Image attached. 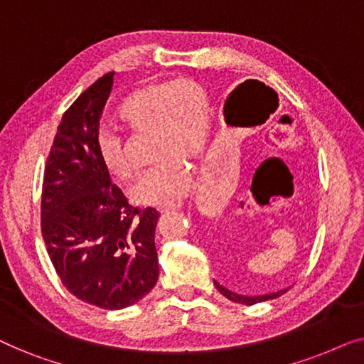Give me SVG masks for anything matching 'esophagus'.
<instances>
[{"mask_svg":"<svg viewBox=\"0 0 364 364\" xmlns=\"http://www.w3.org/2000/svg\"><path fill=\"white\" fill-rule=\"evenodd\" d=\"M178 207H181V205H162V207H159V208H157V212H161V213H168V212L178 210Z\"/></svg>","mask_w":364,"mask_h":364,"instance_id":"obj_1","label":"esophagus"}]
</instances>
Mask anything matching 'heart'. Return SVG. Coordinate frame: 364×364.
<instances>
[{"instance_id": "obj_1", "label": "heart", "mask_w": 364, "mask_h": 364, "mask_svg": "<svg viewBox=\"0 0 364 364\" xmlns=\"http://www.w3.org/2000/svg\"><path fill=\"white\" fill-rule=\"evenodd\" d=\"M117 122L129 134H151L156 166L144 172L131 188L141 205H173L191 187L188 166L198 157L208 129V99L200 84L191 79L149 84L129 94L117 109ZM97 154L104 171L116 181H129V164L121 137L102 132Z\"/></svg>"}]
</instances>
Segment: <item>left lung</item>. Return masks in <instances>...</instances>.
<instances>
[{
  "label": "left lung",
  "instance_id": "1",
  "mask_svg": "<svg viewBox=\"0 0 364 364\" xmlns=\"http://www.w3.org/2000/svg\"><path fill=\"white\" fill-rule=\"evenodd\" d=\"M215 283V287H217V290L222 293L223 296L225 298H228V300H232V301H235V303H242V305H255V303H260V301H267V300H273V298H277V296H280V295H283V293H285L287 290H280V291H277V293H270V295H257V296H245V295H238V293H233L232 290H228V288H225L223 285H220V283L218 282H213Z\"/></svg>",
  "mask_w": 364,
  "mask_h": 364
}]
</instances>
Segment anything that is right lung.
Here are the masks:
<instances>
[{
  "instance_id": "1",
  "label": "right lung",
  "mask_w": 364,
  "mask_h": 364,
  "mask_svg": "<svg viewBox=\"0 0 364 364\" xmlns=\"http://www.w3.org/2000/svg\"><path fill=\"white\" fill-rule=\"evenodd\" d=\"M114 73L64 112L44 168L41 232L63 285L79 300L122 310L156 287V208L132 207L97 154Z\"/></svg>"
}]
</instances>
